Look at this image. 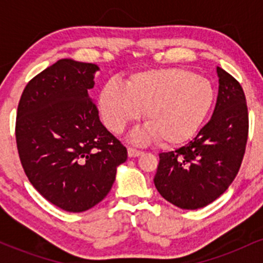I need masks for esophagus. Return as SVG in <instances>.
Wrapping results in <instances>:
<instances>
[{"label": "esophagus", "mask_w": 263, "mask_h": 263, "mask_svg": "<svg viewBox=\"0 0 263 263\" xmlns=\"http://www.w3.org/2000/svg\"><path fill=\"white\" fill-rule=\"evenodd\" d=\"M127 153H128V157H131V158H135V157H138V156L142 155V151L136 149V148H134V147H128Z\"/></svg>", "instance_id": "obj_1"}]
</instances>
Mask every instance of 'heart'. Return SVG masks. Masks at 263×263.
<instances>
[{"label": "heart", "instance_id": "1", "mask_svg": "<svg viewBox=\"0 0 263 263\" xmlns=\"http://www.w3.org/2000/svg\"><path fill=\"white\" fill-rule=\"evenodd\" d=\"M214 90L205 78L186 69H152L128 78L126 86L108 81L100 95L106 127L121 134L142 116L147 123L134 141H161L176 147L192 140L209 114Z\"/></svg>", "mask_w": 263, "mask_h": 263}]
</instances>
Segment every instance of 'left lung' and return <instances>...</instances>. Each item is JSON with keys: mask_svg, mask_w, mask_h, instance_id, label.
Here are the masks:
<instances>
[{"mask_svg": "<svg viewBox=\"0 0 263 263\" xmlns=\"http://www.w3.org/2000/svg\"><path fill=\"white\" fill-rule=\"evenodd\" d=\"M219 92L210 121L193 141L159 155L155 185L180 209L204 208L229 188L237 176L249 135L246 98L240 83L216 68Z\"/></svg>", "mask_w": 263, "mask_h": 263, "instance_id": "obj_1", "label": "left lung"}]
</instances>
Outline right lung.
Returning <instances> with one entry per match:
<instances>
[{
  "label": "right lung",
  "instance_id": "1",
  "mask_svg": "<svg viewBox=\"0 0 263 263\" xmlns=\"http://www.w3.org/2000/svg\"><path fill=\"white\" fill-rule=\"evenodd\" d=\"M98 70L91 63L60 59L27 84L17 108L16 141L26 176L39 194L70 213L100 203L127 159L89 95Z\"/></svg>",
  "mask_w": 263,
  "mask_h": 263
}]
</instances>
